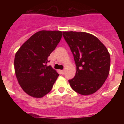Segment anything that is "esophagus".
Returning <instances> with one entry per match:
<instances>
[{
    "mask_svg": "<svg viewBox=\"0 0 124 124\" xmlns=\"http://www.w3.org/2000/svg\"><path fill=\"white\" fill-rule=\"evenodd\" d=\"M60 73L62 74V75H64V70H61V71H60Z\"/></svg>",
    "mask_w": 124,
    "mask_h": 124,
    "instance_id": "1",
    "label": "esophagus"
}]
</instances>
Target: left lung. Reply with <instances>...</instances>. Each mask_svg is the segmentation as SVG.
I'll return each mask as SVG.
<instances>
[{
  "instance_id": "left-lung-1",
  "label": "left lung",
  "mask_w": 124,
  "mask_h": 124,
  "mask_svg": "<svg viewBox=\"0 0 124 124\" xmlns=\"http://www.w3.org/2000/svg\"><path fill=\"white\" fill-rule=\"evenodd\" d=\"M62 33L77 66L75 76L68 80L70 85L82 95L94 93L102 86L109 75L111 60L108 49L91 34L76 31Z\"/></svg>"
}]
</instances>
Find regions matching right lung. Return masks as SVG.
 <instances>
[{
	"mask_svg": "<svg viewBox=\"0 0 124 124\" xmlns=\"http://www.w3.org/2000/svg\"><path fill=\"white\" fill-rule=\"evenodd\" d=\"M60 31H40L22 44L15 56L16 78L22 89L30 96L41 98L50 92L59 76L47 66L48 56L61 40Z\"/></svg>",
	"mask_w": 124,
	"mask_h": 124,
	"instance_id": "right-lung-1",
	"label": "right lung"
}]
</instances>
